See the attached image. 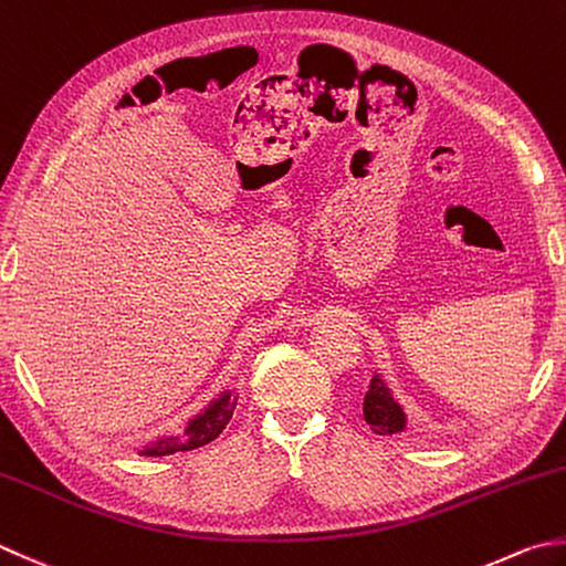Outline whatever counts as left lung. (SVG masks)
Segmentation results:
<instances>
[{
	"label": "left lung",
	"mask_w": 566,
	"mask_h": 566,
	"mask_svg": "<svg viewBox=\"0 0 566 566\" xmlns=\"http://www.w3.org/2000/svg\"><path fill=\"white\" fill-rule=\"evenodd\" d=\"M363 417L375 434H400L407 429L405 409L395 400L390 387L380 375H373L368 392H365Z\"/></svg>",
	"instance_id": "8db88e82"
}]
</instances>
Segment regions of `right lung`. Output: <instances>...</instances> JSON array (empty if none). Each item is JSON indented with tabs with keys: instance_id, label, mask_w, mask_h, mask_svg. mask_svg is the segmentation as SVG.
Returning a JSON list of instances; mask_svg holds the SVG:
<instances>
[{
	"instance_id": "1",
	"label": "right lung",
	"mask_w": 566,
	"mask_h": 566,
	"mask_svg": "<svg viewBox=\"0 0 566 566\" xmlns=\"http://www.w3.org/2000/svg\"><path fill=\"white\" fill-rule=\"evenodd\" d=\"M238 405V392L235 390H223L216 400H210L203 412H198L186 422V429L176 437H159L157 441H149L147 447L137 451L139 457H169L176 451H191L213 441L220 431L226 429L230 422L232 412H235Z\"/></svg>"
}]
</instances>
